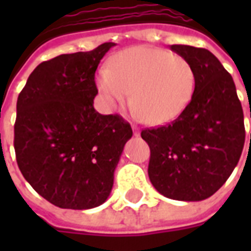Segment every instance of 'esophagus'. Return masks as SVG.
<instances>
[{"mask_svg":"<svg viewBox=\"0 0 251 251\" xmlns=\"http://www.w3.org/2000/svg\"><path fill=\"white\" fill-rule=\"evenodd\" d=\"M133 133L135 137H139V135H141V131H139V129H138L137 126H133Z\"/></svg>","mask_w":251,"mask_h":251,"instance_id":"obj_1","label":"esophagus"}]
</instances>
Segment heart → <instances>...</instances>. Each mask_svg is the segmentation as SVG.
Wrapping results in <instances>:
<instances>
[{
	"label": "heart",
	"mask_w": 251,
	"mask_h": 251,
	"mask_svg": "<svg viewBox=\"0 0 251 251\" xmlns=\"http://www.w3.org/2000/svg\"><path fill=\"white\" fill-rule=\"evenodd\" d=\"M195 84V70L185 57L147 45L118 52L96 76L106 109L121 108L131 96L137 117L153 126L179 117L190 104Z\"/></svg>",
	"instance_id": "obj_1"
}]
</instances>
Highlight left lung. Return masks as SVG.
<instances>
[{
  "label": "left lung",
  "mask_w": 251,
  "mask_h": 251,
  "mask_svg": "<svg viewBox=\"0 0 251 251\" xmlns=\"http://www.w3.org/2000/svg\"><path fill=\"white\" fill-rule=\"evenodd\" d=\"M171 49L193 65L194 95L172 124L141 135L151 150L153 187L169 199L198 202L215 194L237 165L245 143L244 112L233 78L210 50L191 45Z\"/></svg>",
  "instance_id": "left-lung-1"
}]
</instances>
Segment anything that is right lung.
<instances>
[{"instance_id": "obj_1", "label": "right lung", "mask_w": 251, "mask_h": 251, "mask_svg": "<svg viewBox=\"0 0 251 251\" xmlns=\"http://www.w3.org/2000/svg\"><path fill=\"white\" fill-rule=\"evenodd\" d=\"M116 43L41 62L18 96L14 149L25 181L54 206L88 210L105 202L133 131L100 114L95 72Z\"/></svg>"}]
</instances>
